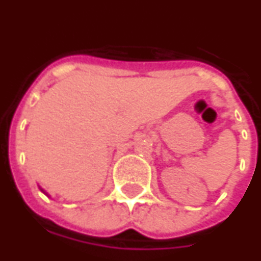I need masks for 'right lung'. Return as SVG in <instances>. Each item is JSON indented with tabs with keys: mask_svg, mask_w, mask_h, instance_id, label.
<instances>
[{
	"mask_svg": "<svg viewBox=\"0 0 261 261\" xmlns=\"http://www.w3.org/2000/svg\"><path fill=\"white\" fill-rule=\"evenodd\" d=\"M39 190H41V192H42V193H43V194H46V196H47V197H50V196H49V194H47V193H46V192H45V190H43V189H42V188H41V186H39ZM50 198H51V197H50Z\"/></svg>",
	"mask_w": 261,
	"mask_h": 261,
	"instance_id": "1",
	"label": "right lung"
}]
</instances>
